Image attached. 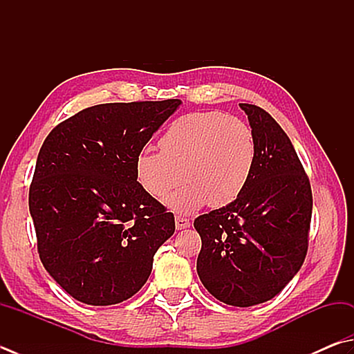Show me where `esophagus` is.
<instances>
[{
    "instance_id": "esophagus-1",
    "label": "esophagus",
    "mask_w": 354,
    "mask_h": 354,
    "mask_svg": "<svg viewBox=\"0 0 354 354\" xmlns=\"http://www.w3.org/2000/svg\"><path fill=\"white\" fill-rule=\"evenodd\" d=\"M191 226V222H189V218H186V217H176V228L177 230H186V228H189Z\"/></svg>"
}]
</instances>
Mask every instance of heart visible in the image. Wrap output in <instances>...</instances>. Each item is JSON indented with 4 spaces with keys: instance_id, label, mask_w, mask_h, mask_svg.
I'll use <instances>...</instances> for the list:
<instances>
[{
    "instance_id": "1",
    "label": "heart",
    "mask_w": 354,
    "mask_h": 354,
    "mask_svg": "<svg viewBox=\"0 0 354 354\" xmlns=\"http://www.w3.org/2000/svg\"><path fill=\"white\" fill-rule=\"evenodd\" d=\"M160 152L145 149L134 162L145 192L160 198L183 182L166 200L172 209L189 214L205 205L222 208L242 194L257 157L248 124L223 112H191L176 118L158 140Z\"/></svg>"
}]
</instances>
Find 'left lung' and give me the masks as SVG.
<instances>
[{"label":"left lung","mask_w":354,"mask_h":354,"mask_svg":"<svg viewBox=\"0 0 354 354\" xmlns=\"http://www.w3.org/2000/svg\"><path fill=\"white\" fill-rule=\"evenodd\" d=\"M256 138L257 157L234 202L198 216L197 272L220 302L252 306L279 295L308 251L310 178L288 136L268 112L240 103Z\"/></svg>","instance_id":"obj_1"}]
</instances>
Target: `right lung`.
<instances>
[{"label":"right lung","instance_id":"right-lung-1","mask_svg":"<svg viewBox=\"0 0 354 354\" xmlns=\"http://www.w3.org/2000/svg\"><path fill=\"white\" fill-rule=\"evenodd\" d=\"M180 100L97 104L50 131L29 209L44 268L77 301H126L148 281L174 214L138 185L134 162Z\"/></svg>","mask_w":354,"mask_h":354}]
</instances>
